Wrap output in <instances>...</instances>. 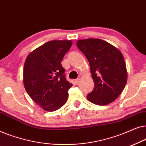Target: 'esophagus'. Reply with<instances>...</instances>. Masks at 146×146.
<instances>
[{"label":"esophagus","mask_w":146,"mask_h":146,"mask_svg":"<svg viewBox=\"0 0 146 146\" xmlns=\"http://www.w3.org/2000/svg\"><path fill=\"white\" fill-rule=\"evenodd\" d=\"M75 83L76 84H78L80 83V79L79 78H77L75 80Z\"/></svg>","instance_id":"34e87169"}]
</instances>
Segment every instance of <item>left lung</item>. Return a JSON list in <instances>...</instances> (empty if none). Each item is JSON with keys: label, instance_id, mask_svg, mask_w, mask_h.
Listing matches in <instances>:
<instances>
[{"label": "left lung", "instance_id": "obj_1", "mask_svg": "<svg viewBox=\"0 0 146 146\" xmlns=\"http://www.w3.org/2000/svg\"><path fill=\"white\" fill-rule=\"evenodd\" d=\"M76 45L87 58L94 82L87 99L99 106L112 102L120 95L127 82V70L121 52L100 39L80 40Z\"/></svg>", "mask_w": 146, "mask_h": 146}]
</instances>
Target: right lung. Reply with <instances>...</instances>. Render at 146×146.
<instances>
[{
    "mask_svg": "<svg viewBox=\"0 0 146 146\" xmlns=\"http://www.w3.org/2000/svg\"><path fill=\"white\" fill-rule=\"evenodd\" d=\"M71 40H52L30 53L23 70V82L28 94L48 111L57 110L65 104L68 90L72 86L66 79L61 64L70 48Z\"/></svg>",
    "mask_w": 146,
    "mask_h": 146,
    "instance_id": "obj_1",
    "label": "right lung"
}]
</instances>
